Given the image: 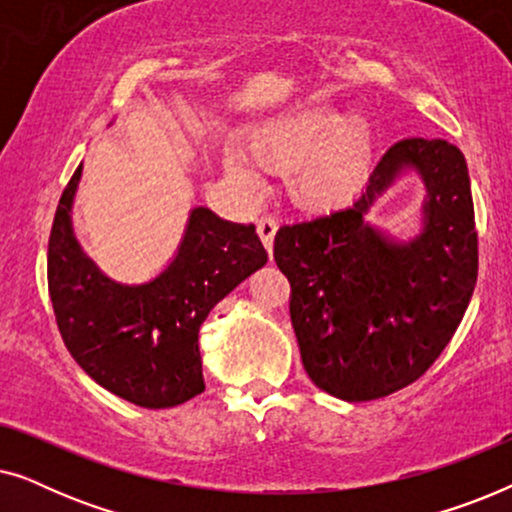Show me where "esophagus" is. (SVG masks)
I'll return each instance as SVG.
<instances>
[{
    "instance_id": "1",
    "label": "esophagus",
    "mask_w": 512,
    "mask_h": 512,
    "mask_svg": "<svg viewBox=\"0 0 512 512\" xmlns=\"http://www.w3.org/2000/svg\"><path fill=\"white\" fill-rule=\"evenodd\" d=\"M256 230L258 235H261V242L265 244V249H268V254L272 256V244H275V235H277V221L272 219V216H261V219L256 221Z\"/></svg>"
}]
</instances>
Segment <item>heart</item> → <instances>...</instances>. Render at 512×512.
Instances as JSON below:
<instances>
[{"label":"heart","mask_w":512,"mask_h":512,"mask_svg":"<svg viewBox=\"0 0 512 512\" xmlns=\"http://www.w3.org/2000/svg\"><path fill=\"white\" fill-rule=\"evenodd\" d=\"M373 132L361 118L307 104L268 118L249 132L251 158L265 170L289 172V193L300 207L328 212L347 205L368 181ZM230 170L256 186L258 177L240 158Z\"/></svg>","instance_id":"heart-1"}]
</instances>
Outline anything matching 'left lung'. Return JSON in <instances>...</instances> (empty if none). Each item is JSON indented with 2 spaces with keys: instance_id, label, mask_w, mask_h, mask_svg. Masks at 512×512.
Returning a JSON list of instances; mask_svg holds the SVG:
<instances>
[{
  "instance_id": "1",
  "label": "left lung",
  "mask_w": 512,
  "mask_h": 512,
  "mask_svg": "<svg viewBox=\"0 0 512 512\" xmlns=\"http://www.w3.org/2000/svg\"><path fill=\"white\" fill-rule=\"evenodd\" d=\"M408 169L427 186L423 233L396 243L365 216ZM275 261L291 284L300 359L319 389L361 403L408 387L452 340L478 279L464 153L445 139H401L352 205L279 228Z\"/></svg>"
}]
</instances>
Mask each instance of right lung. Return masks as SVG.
<instances>
[{
	"label": "right lung",
	"instance_id": "obj_1",
	"mask_svg": "<svg viewBox=\"0 0 512 512\" xmlns=\"http://www.w3.org/2000/svg\"><path fill=\"white\" fill-rule=\"evenodd\" d=\"M83 165L62 191L48 240V293L74 361L111 394L142 408H174L205 391L198 333L212 307L268 251L254 223L223 221L212 209L188 216L177 256L146 284H118L83 254L72 202Z\"/></svg>",
	"mask_w": 512,
	"mask_h": 512
}]
</instances>
